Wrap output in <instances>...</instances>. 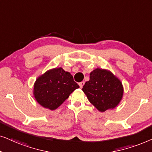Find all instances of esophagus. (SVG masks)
I'll list each match as a JSON object with an SVG mask.
<instances>
[{"mask_svg":"<svg viewBox=\"0 0 152 152\" xmlns=\"http://www.w3.org/2000/svg\"><path fill=\"white\" fill-rule=\"evenodd\" d=\"M84 84H85V82L84 81H82V82H80V83H78V85H79V86H80V88H83V86H84Z\"/></svg>","mask_w":152,"mask_h":152,"instance_id":"34e87169","label":"esophagus"}]
</instances>
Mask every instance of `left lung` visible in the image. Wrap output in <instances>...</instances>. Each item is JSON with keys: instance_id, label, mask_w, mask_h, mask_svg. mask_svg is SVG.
Returning a JSON list of instances; mask_svg holds the SVG:
<instances>
[{"instance_id": "1", "label": "left lung", "mask_w": 152, "mask_h": 152, "mask_svg": "<svg viewBox=\"0 0 152 152\" xmlns=\"http://www.w3.org/2000/svg\"><path fill=\"white\" fill-rule=\"evenodd\" d=\"M82 90L89 102L100 112L118 106L122 99L124 88L121 80L110 71L96 68L90 74Z\"/></svg>"}]
</instances>
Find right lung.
<instances>
[{
  "mask_svg": "<svg viewBox=\"0 0 152 152\" xmlns=\"http://www.w3.org/2000/svg\"><path fill=\"white\" fill-rule=\"evenodd\" d=\"M79 88L69 72L62 67L49 69L34 83L33 95L39 104L50 110L58 108L69 95Z\"/></svg>",
  "mask_w": 152,
  "mask_h": 152,
  "instance_id": "add662e5",
  "label": "right lung"
}]
</instances>
